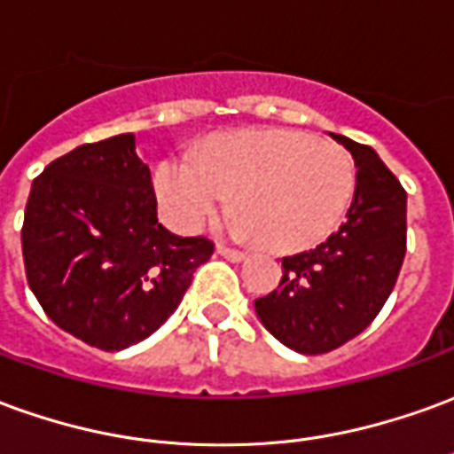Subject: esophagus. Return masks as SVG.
Returning <instances> with one entry per match:
<instances>
[{
    "label": "esophagus",
    "mask_w": 454,
    "mask_h": 454,
    "mask_svg": "<svg viewBox=\"0 0 454 454\" xmlns=\"http://www.w3.org/2000/svg\"><path fill=\"white\" fill-rule=\"evenodd\" d=\"M216 253L218 255H223L226 260H231V262H243V260L248 258L243 250H233V248H226V246H216Z\"/></svg>",
    "instance_id": "esophagus-1"
}]
</instances>
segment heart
<instances>
[{"label":"heart","instance_id":"b5f03b06","mask_svg":"<svg viewBox=\"0 0 454 454\" xmlns=\"http://www.w3.org/2000/svg\"><path fill=\"white\" fill-rule=\"evenodd\" d=\"M356 169L344 147L300 129H240L211 139L199 157H167L154 194L176 231H196L238 194L231 228L275 250L332 236L348 211Z\"/></svg>","mask_w":454,"mask_h":454}]
</instances>
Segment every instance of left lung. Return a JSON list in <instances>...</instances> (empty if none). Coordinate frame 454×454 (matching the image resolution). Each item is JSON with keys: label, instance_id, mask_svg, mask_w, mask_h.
Instances as JSON below:
<instances>
[{"label": "left lung", "instance_id": "obj_1", "mask_svg": "<svg viewBox=\"0 0 454 454\" xmlns=\"http://www.w3.org/2000/svg\"><path fill=\"white\" fill-rule=\"evenodd\" d=\"M356 164L347 221L317 248L282 258L278 290L255 300L272 337L300 354H326L381 312L405 255V192L369 145L332 135Z\"/></svg>", "mask_w": 454, "mask_h": 454}]
</instances>
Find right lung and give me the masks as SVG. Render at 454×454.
I'll return each instance as SVG.
<instances>
[{
	"instance_id": "add662e5",
	"label": "right lung",
	"mask_w": 454,
	"mask_h": 454,
	"mask_svg": "<svg viewBox=\"0 0 454 454\" xmlns=\"http://www.w3.org/2000/svg\"><path fill=\"white\" fill-rule=\"evenodd\" d=\"M21 250L43 312L85 344L120 351L167 322L214 243L157 221L150 167L125 132L75 147L34 179Z\"/></svg>"
}]
</instances>
